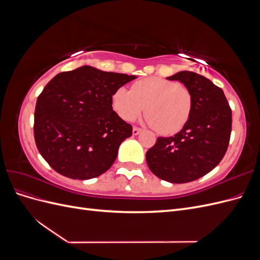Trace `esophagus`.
Returning a JSON list of instances; mask_svg holds the SVG:
<instances>
[{
  "instance_id": "34e87169",
  "label": "esophagus",
  "mask_w": 260,
  "mask_h": 260,
  "mask_svg": "<svg viewBox=\"0 0 260 260\" xmlns=\"http://www.w3.org/2000/svg\"><path fill=\"white\" fill-rule=\"evenodd\" d=\"M141 131H142V129H141V128H138V127H133V129H132V133H133V136H138Z\"/></svg>"
}]
</instances>
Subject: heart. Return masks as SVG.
<instances>
[{"mask_svg":"<svg viewBox=\"0 0 260 260\" xmlns=\"http://www.w3.org/2000/svg\"><path fill=\"white\" fill-rule=\"evenodd\" d=\"M114 111L121 119L131 121L145 111L146 121L164 136L175 135L191 117V90L176 81L151 77L132 84L131 90L120 88L113 95Z\"/></svg>","mask_w":260,"mask_h":260,"instance_id":"obj_1","label":"heart"}]
</instances>
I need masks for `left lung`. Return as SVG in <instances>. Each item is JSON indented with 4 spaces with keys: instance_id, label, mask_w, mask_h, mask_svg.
Masks as SVG:
<instances>
[{
    "instance_id": "8db88e82",
    "label": "left lung",
    "mask_w": 260,
    "mask_h": 260,
    "mask_svg": "<svg viewBox=\"0 0 260 260\" xmlns=\"http://www.w3.org/2000/svg\"><path fill=\"white\" fill-rule=\"evenodd\" d=\"M191 90V117L174 137L158 138L146 152L153 174L171 183H186L208 174L221 161L229 145L232 112L223 91L193 72L168 77Z\"/></svg>"
}]
</instances>
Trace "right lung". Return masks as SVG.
<instances>
[{
	"label": "right lung",
	"instance_id": "add662e5",
	"mask_svg": "<svg viewBox=\"0 0 260 260\" xmlns=\"http://www.w3.org/2000/svg\"><path fill=\"white\" fill-rule=\"evenodd\" d=\"M136 76L82 66L55 76L39 95L34 135L39 152L58 174L75 180L112 167L131 124L113 111L114 93Z\"/></svg>",
	"mask_w": 260,
	"mask_h": 260
}]
</instances>
